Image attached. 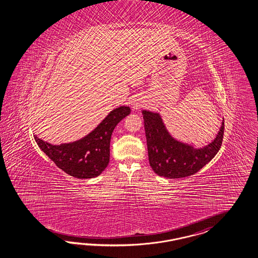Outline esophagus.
Wrapping results in <instances>:
<instances>
[{
  "label": "esophagus",
  "mask_w": 258,
  "mask_h": 258,
  "mask_svg": "<svg viewBox=\"0 0 258 258\" xmlns=\"http://www.w3.org/2000/svg\"><path fill=\"white\" fill-rule=\"evenodd\" d=\"M132 105H133V107L135 110H138V109H140V108L143 106V100H142V98H134L133 100V102H132Z\"/></svg>",
  "instance_id": "esophagus-1"
}]
</instances>
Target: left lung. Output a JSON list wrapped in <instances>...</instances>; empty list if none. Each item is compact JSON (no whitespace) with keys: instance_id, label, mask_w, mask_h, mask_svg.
I'll return each instance as SVG.
<instances>
[{"instance_id":"8db88e82","label":"left lung","mask_w":258,"mask_h":258,"mask_svg":"<svg viewBox=\"0 0 258 258\" xmlns=\"http://www.w3.org/2000/svg\"><path fill=\"white\" fill-rule=\"evenodd\" d=\"M150 166L160 176L180 178L197 173L219 152L223 143L224 120L209 145L196 148L174 139L159 112L143 110Z\"/></svg>"}]
</instances>
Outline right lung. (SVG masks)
<instances>
[{
	"label": "right lung",
	"mask_w": 258,
	"mask_h": 258,
	"mask_svg": "<svg viewBox=\"0 0 258 258\" xmlns=\"http://www.w3.org/2000/svg\"><path fill=\"white\" fill-rule=\"evenodd\" d=\"M131 113L128 106L113 109L98 126L84 138L59 146L35 136L42 151L57 167L80 179L93 178L101 174L110 161L111 133L119 122Z\"/></svg>",
	"instance_id": "add662e5"
}]
</instances>
